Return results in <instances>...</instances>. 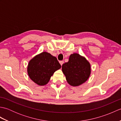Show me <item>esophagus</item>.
I'll return each instance as SVG.
<instances>
[{
    "label": "esophagus",
    "mask_w": 121,
    "mask_h": 121,
    "mask_svg": "<svg viewBox=\"0 0 121 121\" xmlns=\"http://www.w3.org/2000/svg\"><path fill=\"white\" fill-rule=\"evenodd\" d=\"M59 63H60L61 65H62L64 63V61H59Z\"/></svg>",
    "instance_id": "1"
}]
</instances>
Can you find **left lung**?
Instances as JSON below:
<instances>
[{"label":"left lung","instance_id":"8db88e82","mask_svg":"<svg viewBox=\"0 0 121 121\" xmlns=\"http://www.w3.org/2000/svg\"><path fill=\"white\" fill-rule=\"evenodd\" d=\"M62 71L66 81L72 86H78L87 81L91 73L89 62L78 53L71 54L69 61L63 64Z\"/></svg>","mask_w":121,"mask_h":121}]
</instances>
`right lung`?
Returning <instances> with one entry per match:
<instances>
[{
  "instance_id": "add662e5",
  "label": "right lung",
  "mask_w": 121,
  "mask_h": 121,
  "mask_svg": "<svg viewBox=\"0 0 121 121\" xmlns=\"http://www.w3.org/2000/svg\"><path fill=\"white\" fill-rule=\"evenodd\" d=\"M61 67L56 57L44 51L30 61L27 70L31 80L38 85L43 86L48 83L55 72Z\"/></svg>"
}]
</instances>
